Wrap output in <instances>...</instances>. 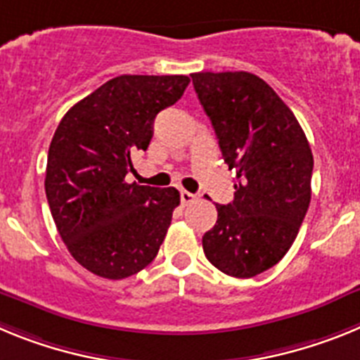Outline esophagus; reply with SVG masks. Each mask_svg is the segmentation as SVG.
<instances>
[{
	"label": "esophagus",
	"instance_id": "34e87169",
	"mask_svg": "<svg viewBox=\"0 0 360 360\" xmlns=\"http://www.w3.org/2000/svg\"><path fill=\"white\" fill-rule=\"evenodd\" d=\"M181 201H183V205H190V202L198 201V195L192 192H186V190H181Z\"/></svg>",
	"mask_w": 360,
	"mask_h": 360
}]
</instances>
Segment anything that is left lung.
Masks as SVG:
<instances>
[{"label":"left lung","instance_id":"8db88e82","mask_svg":"<svg viewBox=\"0 0 360 360\" xmlns=\"http://www.w3.org/2000/svg\"><path fill=\"white\" fill-rule=\"evenodd\" d=\"M192 83L224 162L237 172L233 201L215 205L202 250L217 270L248 279L293 245L310 206L314 155L293 112L255 74L198 72Z\"/></svg>","mask_w":360,"mask_h":360}]
</instances>
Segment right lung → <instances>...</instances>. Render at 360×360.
<instances>
[{
    "label": "right lung",
    "instance_id": "right-lung-1",
    "mask_svg": "<svg viewBox=\"0 0 360 360\" xmlns=\"http://www.w3.org/2000/svg\"><path fill=\"white\" fill-rule=\"evenodd\" d=\"M188 76H120L65 114L46 159L45 192L58 232L81 266L124 279L154 261L179 192L127 183L155 115L179 101Z\"/></svg>",
    "mask_w": 360,
    "mask_h": 360
}]
</instances>
